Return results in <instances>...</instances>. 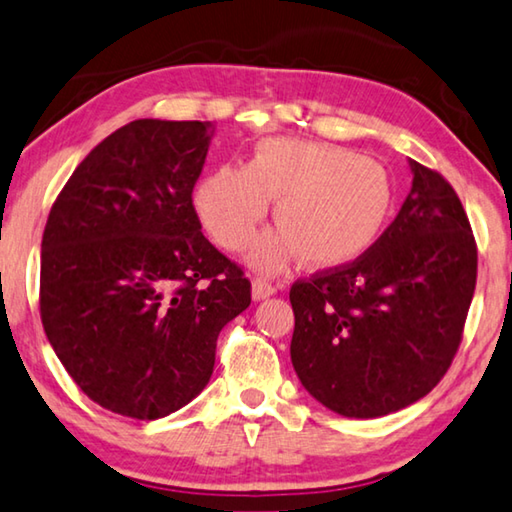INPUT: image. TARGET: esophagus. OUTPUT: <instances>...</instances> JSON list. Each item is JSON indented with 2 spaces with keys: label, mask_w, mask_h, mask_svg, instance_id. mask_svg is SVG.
Returning <instances> with one entry per match:
<instances>
[{
  "label": "esophagus",
  "mask_w": 512,
  "mask_h": 512,
  "mask_svg": "<svg viewBox=\"0 0 512 512\" xmlns=\"http://www.w3.org/2000/svg\"><path fill=\"white\" fill-rule=\"evenodd\" d=\"M276 292V286L272 281H267V279H263V276H256L254 279V283H251V297H254L256 301H261V299H267L270 295H274Z\"/></svg>",
  "instance_id": "1"
}]
</instances>
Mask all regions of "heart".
I'll return each instance as SVG.
<instances>
[{
  "label": "heart",
  "mask_w": 512,
  "mask_h": 512,
  "mask_svg": "<svg viewBox=\"0 0 512 512\" xmlns=\"http://www.w3.org/2000/svg\"><path fill=\"white\" fill-rule=\"evenodd\" d=\"M279 231L258 242L254 261L279 270L301 251L315 267L342 265L379 236L392 208L383 167L329 142L265 140L247 167L222 165L199 183L195 204L224 249H245L270 208Z\"/></svg>",
  "instance_id": "obj_1"
}]
</instances>
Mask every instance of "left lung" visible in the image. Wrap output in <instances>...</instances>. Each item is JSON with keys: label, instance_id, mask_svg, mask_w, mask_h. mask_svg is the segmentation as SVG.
I'll return each instance as SVG.
<instances>
[{"label": "left lung", "instance_id": "8db88e82", "mask_svg": "<svg viewBox=\"0 0 512 512\" xmlns=\"http://www.w3.org/2000/svg\"><path fill=\"white\" fill-rule=\"evenodd\" d=\"M413 188L354 261L290 288V358L311 395L345 417L390 415L447 374L476 288V240L456 190L410 161Z\"/></svg>", "mask_w": 512, "mask_h": 512}]
</instances>
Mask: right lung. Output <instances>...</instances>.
I'll list each match as a JSON object with an SVG mask.
<instances>
[{"instance_id": "right-lung-1", "label": "right lung", "mask_w": 512, "mask_h": 512, "mask_svg": "<svg viewBox=\"0 0 512 512\" xmlns=\"http://www.w3.org/2000/svg\"><path fill=\"white\" fill-rule=\"evenodd\" d=\"M208 142L211 122H129L83 158L45 224L47 340L83 395L133 420L195 399L222 326L251 304L192 204Z\"/></svg>"}]
</instances>
